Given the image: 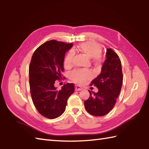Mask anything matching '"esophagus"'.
Segmentation results:
<instances>
[{"instance_id": "esophagus-1", "label": "esophagus", "mask_w": 149, "mask_h": 149, "mask_svg": "<svg viewBox=\"0 0 149 149\" xmlns=\"http://www.w3.org/2000/svg\"><path fill=\"white\" fill-rule=\"evenodd\" d=\"M81 90H82V88L80 87V86H78V85H76V86H75V91H81Z\"/></svg>"}]
</instances>
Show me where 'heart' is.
<instances>
[{
	"label": "heart",
	"instance_id": "heart-1",
	"mask_svg": "<svg viewBox=\"0 0 149 149\" xmlns=\"http://www.w3.org/2000/svg\"><path fill=\"white\" fill-rule=\"evenodd\" d=\"M75 52H80L81 54L87 56L89 58H92L95 64H98L101 61L102 48L97 42L93 41H86L79 44L77 47L72 49V51H69L65 55L64 64L65 68H70L73 63V58ZM92 72L89 71L77 69L70 73V78L75 83L81 84L85 80H88L92 77Z\"/></svg>",
	"mask_w": 149,
	"mask_h": 149
}]
</instances>
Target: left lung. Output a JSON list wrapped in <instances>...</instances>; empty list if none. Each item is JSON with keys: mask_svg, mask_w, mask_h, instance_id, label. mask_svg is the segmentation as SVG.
I'll return each instance as SVG.
<instances>
[{"mask_svg": "<svg viewBox=\"0 0 149 149\" xmlns=\"http://www.w3.org/2000/svg\"><path fill=\"white\" fill-rule=\"evenodd\" d=\"M107 59L101 72L91 85L98 88L97 93L89 91L90 97L84 101L86 110L92 115L101 117L108 113L116 103L123 81L121 61L113 49H107Z\"/></svg>", "mask_w": 149, "mask_h": 149, "instance_id": "obj_1", "label": "left lung"}]
</instances>
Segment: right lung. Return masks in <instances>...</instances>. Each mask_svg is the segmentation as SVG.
<instances>
[{
    "label": "right lung",
    "instance_id": "right-lung-1",
    "mask_svg": "<svg viewBox=\"0 0 149 149\" xmlns=\"http://www.w3.org/2000/svg\"><path fill=\"white\" fill-rule=\"evenodd\" d=\"M72 46L49 41L39 46L31 58L29 85L32 100L39 113L49 119L64 113L68 98L74 91L73 84H64L61 90L54 86L56 81L62 79L65 54Z\"/></svg>",
    "mask_w": 149,
    "mask_h": 149
}]
</instances>
